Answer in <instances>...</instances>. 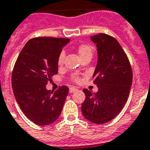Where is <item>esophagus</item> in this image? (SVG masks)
<instances>
[{"mask_svg":"<svg viewBox=\"0 0 150 150\" xmlns=\"http://www.w3.org/2000/svg\"><path fill=\"white\" fill-rule=\"evenodd\" d=\"M77 90V89L76 87L74 86H72L69 88V93H74V92H76Z\"/></svg>","mask_w":150,"mask_h":150,"instance_id":"34e87169","label":"esophagus"}]
</instances>
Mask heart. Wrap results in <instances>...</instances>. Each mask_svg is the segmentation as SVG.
I'll return each mask as SVG.
<instances>
[{
    "mask_svg": "<svg viewBox=\"0 0 150 150\" xmlns=\"http://www.w3.org/2000/svg\"><path fill=\"white\" fill-rule=\"evenodd\" d=\"M78 52H79V55H80L81 57L82 58V57L87 56V55H92L93 49L89 44H81L78 47ZM64 57H65V52L64 51L60 52V53L59 54V56H58V64L59 65L63 64L64 61ZM72 80L73 81H75V82H78L80 81V78H79L77 74H73L72 76Z\"/></svg>",
    "mask_w": 150,
    "mask_h": 150,
    "instance_id": "obj_1",
    "label": "heart"
}]
</instances>
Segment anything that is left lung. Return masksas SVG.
<instances>
[{"mask_svg": "<svg viewBox=\"0 0 150 150\" xmlns=\"http://www.w3.org/2000/svg\"><path fill=\"white\" fill-rule=\"evenodd\" d=\"M97 46L98 62L94 83L98 90L84 89L86 99L81 111L87 120L102 124L113 120L128 100L132 82V71L127 55L116 39L106 34L90 37Z\"/></svg>", "mask_w": 150, "mask_h": 150, "instance_id": "left-lung-1", "label": "left lung"}]
</instances>
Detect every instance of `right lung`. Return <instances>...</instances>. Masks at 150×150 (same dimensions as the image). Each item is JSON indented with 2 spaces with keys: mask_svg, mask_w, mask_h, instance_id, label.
Instances as JSON below:
<instances>
[{
  "mask_svg": "<svg viewBox=\"0 0 150 150\" xmlns=\"http://www.w3.org/2000/svg\"><path fill=\"white\" fill-rule=\"evenodd\" d=\"M69 42L61 38H34L16 60L12 73L13 94L22 112L37 125L52 124L62 111L68 86H60L53 93L46 85L58 73V56Z\"/></svg>",
  "mask_w": 150,
  "mask_h": 150,
  "instance_id": "right-lung-1",
  "label": "right lung"
}]
</instances>
